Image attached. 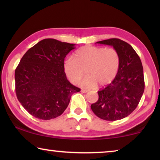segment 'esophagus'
I'll return each instance as SVG.
<instances>
[{"mask_svg": "<svg viewBox=\"0 0 160 160\" xmlns=\"http://www.w3.org/2000/svg\"><path fill=\"white\" fill-rule=\"evenodd\" d=\"M81 92H82V93H87L88 92V90H84V89H82V90H81Z\"/></svg>", "mask_w": 160, "mask_h": 160, "instance_id": "34e87169", "label": "esophagus"}]
</instances>
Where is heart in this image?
I'll list each match as a JSON object with an SVG mask.
<instances>
[{"instance_id":"1","label":"heart","mask_w":160,"mask_h":160,"mask_svg":"<svg viewBox=\"0 0 160 160\" xmlns=\"http://www.w3.org/2000/svg\"><path fill=\"white\" fill-rule=\"evenodd\" d=\"M120 55L115 48L85 46L75 53V58L68 57L63 63L66 76L73 84L78 83L85 74L81 85L94 88L97 84L104 87L116 78L120 66Z\"/></svg>"}]
</instances>
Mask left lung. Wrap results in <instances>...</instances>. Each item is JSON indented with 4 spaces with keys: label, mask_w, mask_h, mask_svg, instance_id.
Returning <instances> with one entry per match:
<instances>
[{
    "label": "left lung",
    "mask_w": 160,
    "mask_h": 160,
    "mask_svg": "<svg viewBox=\"0 0 160 160\" xmlns=\"http://www.w3.org/2000/svg\"><path fill=\"white\" fill-rule=\"evenodd\" d=\"M97 43L112 46L120 55L121 62L116 78L97 92L99 99L91 109L103 120H120L133 112L144 92L142 65L133 48L123 40L113 38Z\"/></svg>",
    "instance_id": "obj_1"
}]
</instances>
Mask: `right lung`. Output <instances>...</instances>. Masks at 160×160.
Returning <instances> with one entry per match:
<instances>
[{
  "mask_svg": "<svg viewBox=\"0 0 160 160\" xmlns=\"http://www.w3.org/2000/svg\"><path fill=\"white\" fill-rule=\"evenodd\" d=\"M75 44L43 39L22 56L15 72L18 99L35 118L50 120L61 116L72 94L80 89L67 80L65 58Z\"/></svg>",
  "mask_w": 160,
  "mask_h": 160,
  "instance_id": "1",
  "label": "right lung"
}]
</instances>
